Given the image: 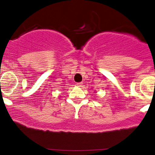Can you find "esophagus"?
Here are the masks:
<instances>
[{
    "instance_id": "1",
    "label": "esophagus",
    "mask_w": 155,
    "mask_h": 155,
    "mask_svg": "<svg viewBox=\"0 0 155 155\" xmlns=\"http://www.w3.org/2000/svg\"><path fill=\"white\" fill-rule=\"evenodd\" d=\"M76 85H77L79 87H81L82 85H83V83H82V82H78V83H76Z\"/></svg>"
}]
</instances>
